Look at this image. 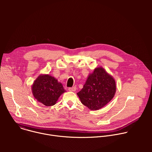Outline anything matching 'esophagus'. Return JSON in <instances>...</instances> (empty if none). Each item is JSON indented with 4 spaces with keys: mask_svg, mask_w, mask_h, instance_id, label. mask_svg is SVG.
<instances>
[{
    "mask_svg": "<svg viewBox=\"0 0 152 152\" xmlns=\"http://www.w3.org/2000/svg\"><path fill=\"white\" fill-rule=\"evenodd\" d=\"M76 88L75 87V86H74V87H72V88H69V91H70L74 92V91H76Z\"/></svg>",
    "mask_w": 152,
    "mask_h": 152,
    "instance_id": "esophagus-1",
    "label": "esophagus"
}]
</instances>
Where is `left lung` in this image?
Masks as SVG:
<instances>
[{"label": "left lung", "instance_id": "left-lung-1", "mask_svg": "<svg viewBox=\"0 0 152 152\" xmlns=\"http://www.w3.org/2000/svg\"><path fill=\"white\" fill-rule=\"evenodd\" d=\"M115 92L114 78L99 67L89 74L82 89L77 94L83 104L90 110L96 111L109 103Z\"/></svg>", "mask_w": 152, "mask_h": 152}]
</instances>
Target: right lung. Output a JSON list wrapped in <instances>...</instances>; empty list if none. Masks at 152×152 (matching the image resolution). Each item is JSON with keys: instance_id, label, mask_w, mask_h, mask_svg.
Segmentation results:
<instances>
[{"instance_id": "right-lung-1", "label": "right lung", "mask_w": 152, "mask_h": 152, "mask_svg": "<svg viewBox=\"0 0 152 152\" xmlns=\"http://www.w3.org/2000/svg\"><path fill=\"white\" fill-rule=\"evenodd\" d=\"M31 88L34 98L46 106L55 104L60 96L66 91L61 82L48 74L38 76Z\"/></svg>"}]
</instances>
